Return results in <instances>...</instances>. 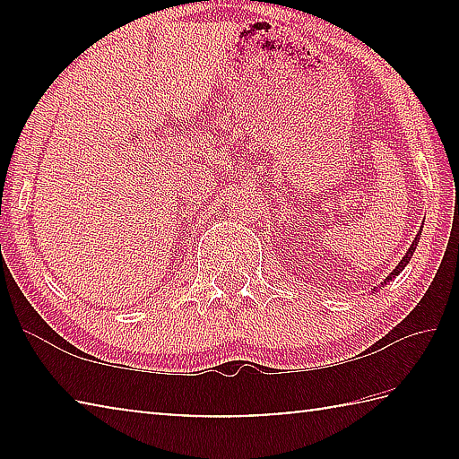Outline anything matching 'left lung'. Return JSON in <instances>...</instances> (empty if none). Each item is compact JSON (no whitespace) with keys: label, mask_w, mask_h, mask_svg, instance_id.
<instances>
[{"label":"left lung","mask_w":459,"mask_h":459,"mask_svg":"<svg viewBox=\"0 0 459 459\" xmlns=\"http://www.w3.org/2000/svg\"><path fill=\"white\" fill-rule=\"evenodd\" d=\"M419 237H421V229H419V232H417V237H415V240H413V245H411V247H409V251L405 253V257H403V259H401V263H399V265L393 269V273H391V275H388V277L385 279V281H383V283H380V285H386L388 281H393V279H394V277H397V275L401 273V271L407 267V263L411 261V257H413L415 248H417V245H419Z\"/></svg>","instance_id":"left-lung-1"}]
</instances>
